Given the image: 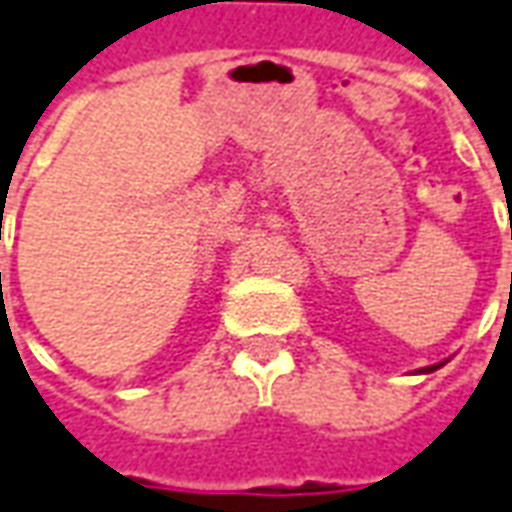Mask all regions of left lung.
Returning <instances> with one entry per match:
<instances>
[{"instance_id": "obj_1", "label": "left lung", "mask_w": 512, "mask_h": 512, "mask_svg": "<svg viewBox=\"0 0 512 512\" xmlns=\"http://www.w3.org/2000/svg\"><path fill=\"white\" fill-rule=\"evenodd\" d=\"M438 368H440V365H429V368H421L418 373H432V370H438Z\"/></svg>"}]
</instances>
